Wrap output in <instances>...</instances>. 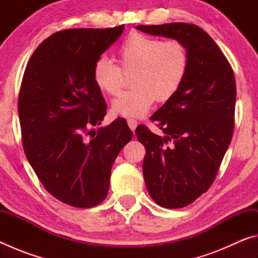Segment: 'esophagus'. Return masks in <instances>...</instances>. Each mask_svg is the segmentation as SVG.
Listing matches in <instances>:
<instances>
[{
	"instance_id": "esophagus-1",
	"label": "esophagus",
	"mask_w": 258,
	"mask_h": 258,
	"mask_svg": "<svg viewBox=\"0 0 258 258\" xmlns=\"http://www.w3.org/2000/svg\"><path fill=\"white\" fill-rule=\"evenodd\" d=\"M127 124H128V127L132 130V131H134L135 128H137V126H138V121L135 120L134 118H128L127 119Z\"/></svg>"
}]
</instances>
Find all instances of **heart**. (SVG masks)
<instances>
[{"instance_id":"heart-1","label":"heart","mask_w":258,"mask_h":258,"mask_svg":"<svg viewBox=\"0 0 258 258\" xmlns=\"http://www.w3.org/2000/svg\"><path fill=\"white\" fill-rule=\"evenodd\" d=\"M118 59L125 73L134 72V89L121 93L111 104L112 113L124 117L143 116L156 100H172L189 69V53L182 42L164 41L140 33L125 38L118 49ZM92 78L101 92L108 95L120 92L123 71L106 56L95 60Z\"/></svg>"}]
</instances>
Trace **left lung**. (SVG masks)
Segmentation results:
<instances>
[{
  "mask_svg": "<svg viewBox=\"0 0 258 258\" xmlns=\"http://www.w3.org/2000/svg\"><path fill=\"white\" fill-rule=\"evenodd\" d=\"M137 29L174 38L185 45L189 69L183 85L151 120L165 137L139 125L146 148L142 171L154 202L182 208L206 192L217 175L234 128L235 80L228 59L198 26L185 23L140 25Z\"/></svg>",
  "mask_w": 258,
  "mask_h": 258,
  "instance_id": "obj_1",
  "label": "left lung"
}]
</instances>
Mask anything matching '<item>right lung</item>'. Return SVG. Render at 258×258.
Masks as SVG:
<instances>
[{
    "mask_svg": "<svg viewBox=\"0 0 258 258\" xmlns=\"http://www.w3.org/2000/svg\"><path fill=\"white\" fill-rule=\"evenodd\" d=\"M123 30H60L38 45L24 73L18 112L25 155L46 191L73 207L103 202L116 157L133 137L123 118L93 128L107 111L93 64Z\"/></svg>",
    "mask_w": 258,
    "mask_h": 258,
    "instance_id": "1",
    "label": "right lung"
}]
</instances>
